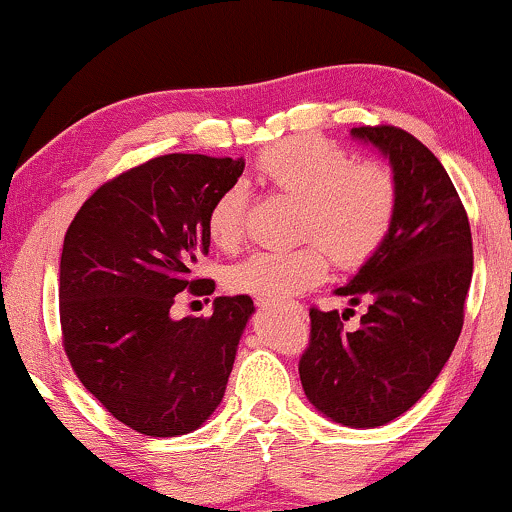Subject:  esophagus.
Instances as JSON below:
<instances>
[{"instance_id":"obj_1","label":"esophagus","mask_w":512,"mask_h":512,"mask_svg":"<svg viewBox=\"0 0 512 512\" xmlns=\"http://www.w3.org/2000/svg\"><path fill=\"white\" fill-rule=\"evenodd\" d=\"M260 305H262V308H272V303H267V301H260ZM289 308L293 310V313H303V305H289Z\"/></svg>"}]
</instances>
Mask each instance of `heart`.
I'll return each mask as SVG.
<instances>
[{"label":"heart","mask_w":512,"mask_h":512,"mask_svg":"<svg viewBox=\"0 0 512 512\" xmlns=\"http://www.w3.org/2000/svg\"><path fill=\"white\" fill-rule=\"evenodd\" d=\"M257 175L301 202L296 248L257 250L228 269V286L269 303H286L315 289L327 264L358 269L373 260L397 219V180L383 163H356L349 151L313 134L281 139L257 154ZM248 190L228 185L211 202L209 240L233 250L243 240Z\"/></svg>","instance_id":"b5f03b06"}]
</instances>
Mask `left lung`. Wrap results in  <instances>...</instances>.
I'll return each mask as SVG.
<instances>
[{"label":"left lung","mask_w":512,"mask_h":512,"mask_svg":"<svg viewBox=\"0 0 512 512\" xmlns=\"http://www.w3.org/2000/svg\"><path fill=\"white\" fill-rule=\"evenodd\" d=\"M351 137L390 158L397 219L378 255L334 291L351 305L368 298L358 330L346 332L337 310L310 308L298 373L327 419L375 428L414 407L455 349L472 284V231L450 175L419 139L392 125L354 127Z\"/></svg>","instance_id":"left-lung-1"}]
</instances>
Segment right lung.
<instances>
[{"mask_svg":"<svg viewBox=\"0 0 512 512\" xmlns=\"http://www.w3.org/2000/svg\"><path fill=\"white\" fill-rule=\"evenodd\" d=\"M243 158L168 154L108 180L76 211L60 260L64 354L117 421L151 438L195 431L226 392L250 296H219L211 317H170L209 255L211 202L243 175Z\"/></svg>","mask_w":512,"mask_h":512,"instance_id":"1","label":"right lung"}]
</instances>
